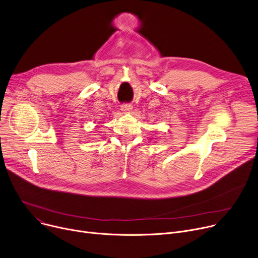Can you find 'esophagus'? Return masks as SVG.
<instances>
[{
	"label": "esophagus",
	"instance_id": "34e87169",
	"mask_svg": "<svg viewBox=\"0 0 258 258\" xmlns=\"http://www.w3.org/2000/svg\"><path fill=\"white\" fill-rule=\"evenodd\" d=\"M133 110V106L130 104H123L121 105V111L123 113H130Z\"/></svg>",
	"mask_w": 258,
	"mask_h": 258
}]
</instances>
